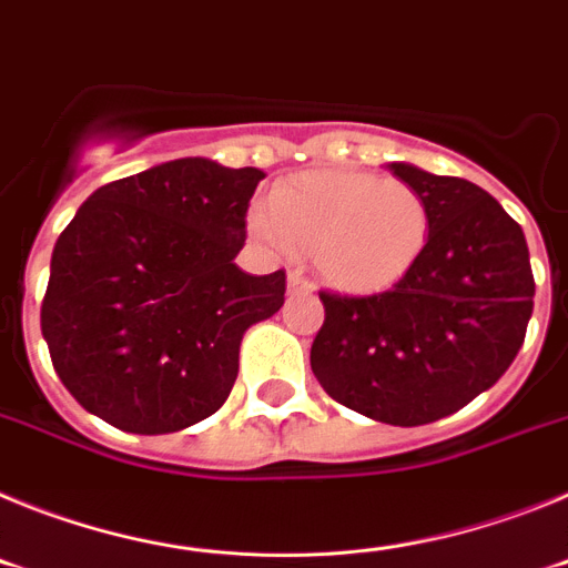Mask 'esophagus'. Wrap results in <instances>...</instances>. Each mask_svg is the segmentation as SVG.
Instances as JSON below:
<instances>
[{
  "label": "esophagus",
  "mask_w": 568,
  "mask_h": 568,
  "mask_svg": "<svg viewBox=\"0 0 568 568\" xmlns=\"http://www.w3.org/2000/svg\"><path fill=\"white\" fill-rule=\"evenodd\" d=\"M287 284H290V293H293V295H310L315 290L313 281H310L307 275L301 273V270H293V273H290Z\"/></svg>",
  "instance_id": "esophagus-1"
}]
</instances>
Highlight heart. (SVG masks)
I'll use <instances>...</instances> for the list:
<instances>
[{
	"mask_svg": "<svg viewBox=\"0 0 568 568\" xmlns=\"http://www.w3.org/2000/svg\"><path fill=\"white\" fill-rule=\"evenodd\" d=\"M255 239L313 253L341 293H381L409 275L429 244L433 213L400 179L361 170H313L281 182L267 210L250 215Z\"/></svg>",
	"mask_w": 568,
	"mask_h": 568,
	"instance_id": "obj_1",
	"label": "heart"
}]
</instances>
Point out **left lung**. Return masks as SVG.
<instances>
[{"mask_svg": "<svg viewBox=\"0 0 568 568\" xmlns=\"http://www.w3.org/2000/svg\"><path fill=\"white\" fill-rule=\"evenodd\" d=\"M429 204V244L375 295L321 290L310 366L324 393L366 418L420 426L464 409L509 369L535 307L520 224L478 184L389 164Z\"/></svg>", "mask_w": 568, "mask_h": 568, "instance_id": "8db88e82", "label": "left lung"}]
</instances>
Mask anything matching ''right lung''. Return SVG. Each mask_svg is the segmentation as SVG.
<instances>
[{"label": "right lung", "mask_w": 568, "mask_h": 568, "mask_svg": "<svg viewBox=\"0 0 568 568\" xmlns=\"http://www.w3.org/2000/svg\"><path fill=\"white\" fill-rule=\"evenodd\" d=\"M264 173L175 159L110 182L62 230L42 335L68 393L115 429L179 433L222 409L241 335L287 275L235 267Z\"/></svg>", "instance_id": "add662e5"}]
</instances>
